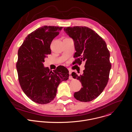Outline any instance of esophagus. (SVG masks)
I'll use <instances>...</instances> for the list:
<instances>
[{
	"mask_svg": "<svg viewBox=\"0 0 132 132\" xmlns=\"http://www.w3.org/2000/svg\"><path fill=\"white\" fill-rule=\"evenodd\" d=\"M69 79H72V76H71V71L69 72Z\"/></svg>",
	"mask_w": 132,
	"mask_h": 132,
	"instance_id": "1",
	"label": "esophagus"
}]
</instances>
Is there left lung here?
<instances>
[{
    "mask_svg": "<svg viewBox=\"0 0 132 132\" xmlns=\"http://www.w3.org/2000/svg\"><path fill=\"white\" fill-rule=\"evenodd\" d=\"M64 30L74 41L76 51L74 57L77 59L73 63L79 65L85 63L81 75L71 74L82 85L74 97L80 102H90L102 93L108 82L111 68L110 52L104 39L88 27H67Z\"/></svg>",
    "mask_w": 132,
    "mask_h": 132,
    "instance_id": "obj_1",
    "label": "left lung"
}]
</instances>
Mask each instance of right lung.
I'll use <instances>...</instances> for the list:
<instances>
[{"label": "right lung", "mask_w": 132, "mask_h": 132, "mask_svg": "<svg viewBox=\"0 0 132 132\" xmlns=\"http://www.w3.org/2000/svg\"><path fill=\"white\" fill-rule=\"evenodd\" d=\"M63 27L44 26L29 34L18 52L16 68L20 86L27 96L39 104H46L55 98L59 85L69 78L63 66L50 70L44 66V59L51 53L50 46Z\"/></svg>", "instance_id": "add662e5"}]
</instances>
